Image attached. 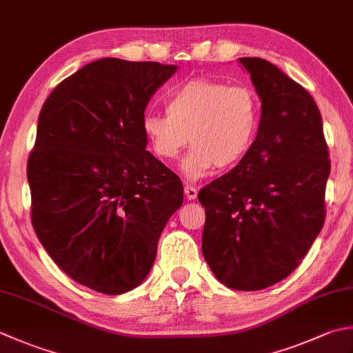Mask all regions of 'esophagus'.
Instances as JSON below:
<instances>
[{
    "label": "esophagus",
    "instance_id": "esophagus-1",
    "mask_svg": "<svg viewBox=\"0 0 353 353\" xmlns=\"http://www.w3.org/2000/svg\"><path fill=\"white\" fill-rule=\"evenodd\" d=\"M185 196L188 200H194L197 197V190L191 185H185Z\"/></svg>",
    "mask_w": 353,
    "mask_h": 353
}]
</instances>
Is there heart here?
I'll list each match as a JSON object with an SVG mask.
<instances>
[{
  "instance_id": "heart-1",
  "label": "heart",
  "mask_w": 353,
  "mask_h": 353,
  "mask_svg": "<svg viewBox=\"0 0 353 353\" xmlns=\"http://www.w3.org/2000/svg\"><path fill=\"white\" fill-rule=\"evenodd\" d=\"M168 114L148 113L143 133L161 161L170 162L188 145L182 174L197 181L219 167H236L250 151L260 121V101L251 88L210 79H191L167 102Z\"/></svg>"
}]
</instances>
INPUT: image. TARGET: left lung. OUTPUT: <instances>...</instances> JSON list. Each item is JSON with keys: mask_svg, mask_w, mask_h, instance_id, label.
I'll return each mask as SVG.
<instances>
[{"mask_svg": "<svg viewBox=\"0 0 353 353\" xmlns=\"http://www.w3.org/2000/svg\"><path fill=\"white\" fill-rule=\"evenodd\" d=\"M261 101L257 136L234 170L199 191L202 252L237 291L281 281L324 223L330 161L320 110L300 84L261 58H239Z\"/></svg>", "mask_w": 353, "mask_h": 353, "instance_id": "8db88e82", "label": "left lung"}]
</instances>
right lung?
I'll return each instance as SVG.
<instances>
[{"label":"right lung","instance_id":"add662e5","mask_svg":"<svg viewBox=\"0 0 353 353\" xmlns=\"http://www.w3.org/2000/svg\"><path fill=\"white\" fill-rule=\"evenodd\" d=\"M177 65L102 58L54 87L27 163L32 225L68 277L96 292H128L153 268L183 185L147 151L150 99Z\"/></svg>","mask_w":353,"mask_h":353}]
</instances>
